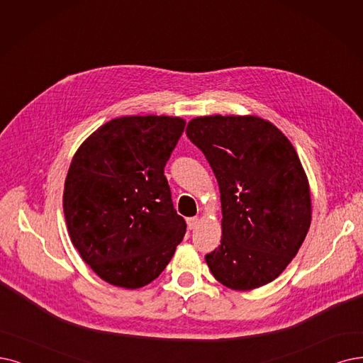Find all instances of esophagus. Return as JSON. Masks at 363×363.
I'll return each mask as SVG.
<instances>
[{"label":"esophagus","mask_w":363,"mask_h":363,"mask_svg":"<svg viewBox=\"0 0 363 363\" xmlns=\"http://www.w3.org/2000/svg\"><path fill=\"white\" fill-rule=\"evenodd\" d=\"M198 223H199L198 217H189V219H187V228L189 229H195L198 226Z\"/></svg>","instance_id":"34e87169"}]
</instances>
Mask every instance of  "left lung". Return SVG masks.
Returning a JSON list of instances; mask_svg holds the SVG:
<instances>
[{"mask_svg": "<svg viewBox=\"0 0 363 363\" xmlns=\"http://www.w3.org/2000/svg\"><path fill=\"white\" fill-rule=\"evenodd\" d=\"M186 134L219 183L222 240L206 262L232 291L275 280L296 256L311 225L307 174L292 143L257 116H199Z\"/></svg>", "mask_w": 363, "mask_h": 363, "instance_id": "left-lung-1", "label": "left lung"}]
</instances>
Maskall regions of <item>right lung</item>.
<instances>
[{
  "label": "right lung",
  "instance_id": "obj_1",
  "mask_svg": "<svg viewBox=\"0 0 363 363\" xmlns=\"http://www.w3.org/2000/svg\"><path fill=\"white\" fill-rule=\"evenodd\" d=\"M184 125L177 116H122L72 156L62 198L68 234L84 262L113 286L152 283L186 234L164 176Z\"/></svg>",
  "mask_w": 363,
  "mask_h": 363
}]
</instances>
